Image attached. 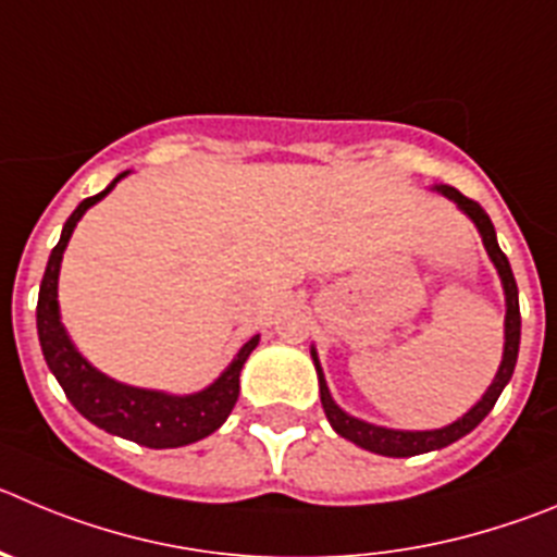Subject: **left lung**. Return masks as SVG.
Returning <instances> with one entry per match:
<instances>
[{
	"label": "left lung",
	"instance_id": "left-lung-1",
	"mask_svg": "<svg viewBox=\"0 0 557 557\" xmlns=\"http://www.w3.org/2000/svg\"><path fill=\"white\" fill-rule=\"evenodd\" d=\"M438 190L445 193L447 198L458 203V207L467 212L472 221H475L478 232H481L483 245H486L488 257H492L494 268H497L499 278H503L505 287V306H508V312H505V354H503V364L497 370V379L494 384L488 386V392L483 395V400L478 403L472 411L461 417L458 422L447 428H438V431H389V428H379L370 425V422H361L356 417H348L331 400L329 386H325L323 370H320L318 354L312 350L314 367H318V379H320V403H323V411L329 417L331 428H334L339 436H345L354 445L364 447L370 453H379V456H389V458H408V456H420V453H431L438 450V447H447L453 442H458L461 436H467L472 428H478L483 422V417L488 414L497 403L499 392L505 389V384L511 381L513 367H517V356H519V334H522V318H519V289H517V278L511 273V264H508V257L499 251L497 245V234H494L492 218L486 215V209L481 207L478 201L467 198L463 193H458L456 187H438Z\"/></svg>",
	"mask_w": 557,
	"mask_h": 557
}]
</instances>
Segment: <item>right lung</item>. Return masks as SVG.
Here are the masks:
<instances>
[{"label": "right lung", "mask_w": 557, "mask_h": 557, "mask_svg": "<svg viewBox=\"0 0 557 557\" xmlns=\"http://www.w3.org/2000/svg\"><path fill=\"white\" fill-rule=\"evenodd\" d=\"M121 176H126V173H121ZM115 182L107 190H101L99 196L85 198L71 212V218L63 226V234H60V243L52 248V257H49V264H46L44 282H40L38 293L40 350H44L46 364L54 372V379L60 381L71 406L85 420L99 425L101 431L124 436L143 447H154V450L193 445L198 438L215 433L226 422V417L232 414V408L239 395V370H243L245 359L251 356V350L257 348L259 336H251V339L245 342L243 348H239L237 359L228 364V370L223 372L215 384L209 386V389L198 392V395L187 397H173L162 395V392L115 384V381L101 375L99 370H94L88 361L76 354V348L71 345L69 336H65V329L60 325V262H63V251L65 245H69L76 221L88 212V207L101 201L115 187Z\"/></svg>", "instance_id": "obj_1"}]
</instances>
